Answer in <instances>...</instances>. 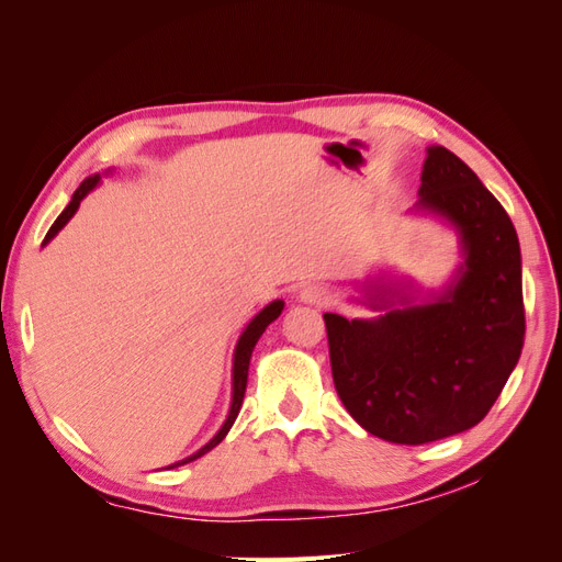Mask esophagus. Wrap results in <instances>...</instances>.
I'll list each match as a JSON object with an SVG mask.
<instances>
[{
	"instance_id": "esophagus-1",
	"label": "esophagus",
	"mask_w": 562,
	"mask_h": 562,
	"mask_svg": "<svg viewBox=\"0 0 562 562\" xmlns=\"http://www.w3.org/2000/svg\"><path fill=\"white\" fill-rule=\"evenodd\" d=\"M297 300L304 302V304H314V307H318V304H323L328 300L326 291H323V285L318 283H304L300 291H297Z\"/></svg>"
}]
</instances>
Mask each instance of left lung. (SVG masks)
I'll use <instances>...</instances> for the list:
<instances>
[{
	"label": "left lung",
	"mask_w": 562,
	"mask_h": 562,
	"mask_svg": "<svg viewBox=\"0 0 562 562\" xmlns=\"http://www.w3.org/2000/svg\"><path fill=\"white\" fill-rule=\"evenodd\" d=\"M415 213L454 229L462 262L427 291L368 277L370 318L323 314L339 401L361 427L422 446L475 427L495 405L522 349L518 234L502 203L450 149L431 145Z\"/></svg>",
	"instance_id": "left-lung-1"
}]
</instances>
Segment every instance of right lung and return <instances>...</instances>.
Instances as JSON below:
<instances>
[{"label":"right lung","mask_w":562,"mask_h":562,"mask_svg":"<svg viewBox=\"0 0 562 562\" xmlns=\"http://www.w3.org/2000/svg\"><path fill=\"white\" fill-rule=\"evenodd\" d=\"M110 173H112V171H105V176H110ZM100 178H103L100 173L89 176L87 180H83V182L77 187V192L72 194L70 203H67L65 211L56 217V223L50 225V229H48V234H46V239H44L42 246H46L67 223H70V217L77 213V209H79V203L83 201V196H87L89 192H93L95 187L100 184ZM281 312H283V300H274V302H269L265 310H260L258 314H255V316L248 321V326H246L244 333L239 335V342H236V347H234V359H232V401H229V413H227V417H225V422H223V427L217 429V434L209 440L206 446H201L194 454L184 457V459H180V462H176V464H171V467H166V469H176V467H182V464H187V462H194V459L203 457L209 450H213L217 443H223V438L229 434L234 419L239 417V411H241L252 349H255V345H258V339L262 337V333L267 330L269 323H274V321L281 316Z\"/></svg>","instance_id":"right-lung-1"}]
</instances>
